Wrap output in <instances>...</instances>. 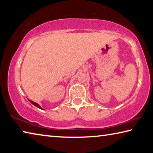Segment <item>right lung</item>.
<instances>
[{
    "instance_id": "1",
    "label": "right lung",
    "mask_w": 153,
    "mask_h": 153,
    "mask_svg": "<svg viewBox=\"0 0 153 153\" xmlns=\"http://www.w3.org/2000/svg\"><path fill=\"white\" fill-rule=\"evenodd\" d=\"M30 100V101L31 102V103H32V104H33V105H35L36 107L39 108H40V109H42V107H40V106L39 105H38V104H37V103H36V102H33V101H32V100Z\"/></svg>"
}]
</instances>
